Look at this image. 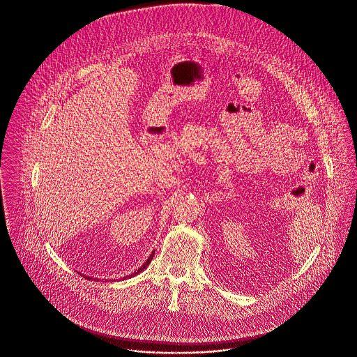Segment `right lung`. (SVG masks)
Wrapping results in <instances>:
<instances>
[{"mask_svg": "<svg viewBox=\"0 0 357 357\" xmlns=\"http://www.w3.org/2000/svg\"><path fill=\"white\" fill-rule=\"evenodd\" d=\"M153 253H155V250H153V252H152V253H151V256H149V257H148V259H146V261H145V263H144V264H142V266H141V267H139V268H138V270H137V271H134V273H132V274H130V275H128V278H131V277H134V275H137V274H138V273H141V271H144V268H146V267H148V264H149V263H151V260H152V259H153ZM84 277H86V275H84ZM124 278H126V277H124ZM89 280H90V277H89Z\"/></svg>", "mask_w": 357, "mask_h": 357, "instance_id": "1", "label": "right lung"}]
</instances>
